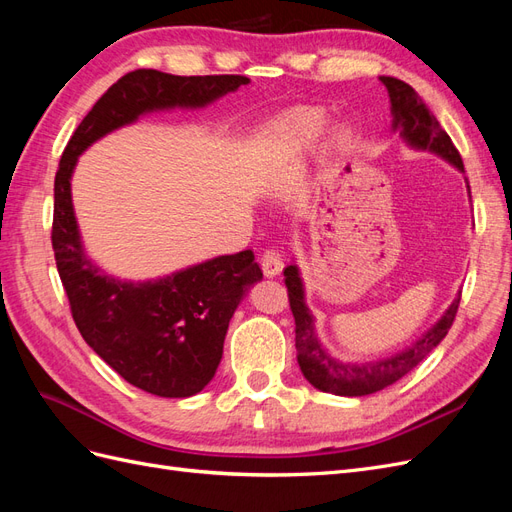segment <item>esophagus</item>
<instances>
[{
  "label": "esophagus",
  "instance_id": "34e87169",
  "mask_svg": "<svg viewBox=\"0 0 512 512\" xmlns=\"http://www.w3.org/2000/svg\"><path fill=\"white\" fill-rule=\"evenodd\" d=\"M260 267H262V273H265L267 277H275V275L282 273L284 260H282L280 252L271 250V252H265V256L260 258Z\"/></svg>",
  "mask_w": 512,
  "mask_h": 512
}]
</instances>
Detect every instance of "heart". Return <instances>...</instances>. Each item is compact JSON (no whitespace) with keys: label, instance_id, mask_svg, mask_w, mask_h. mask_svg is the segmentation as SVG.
I'll return each instance as SVG.
<instances>
[{"label":"heart","instance_id":"b5f03b06","mask_svg":"<svg viewBox=\"0 0 512 512\" xmlns=\"http://www.w3.org/2000/svg\"><path fill=\"white\" fill-rule=\"evenodd\" d=\"M322 126V119L314 113H303V115H297L292 117L286 126L280 128V132H277V136H280V143L286 147V149H292V151H299L303 147H307L309 143L314 141V136L318 134Z\"/></svg>","mask_w":512,"mask_h":512}]
</instances>
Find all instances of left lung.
Listing matches in <instances>:
<instances>
[{"instance_id": "obj_1", "label": "left lung", "mask_w": 512, "mask_h": 512, "mask_svg": "<svg viewBox=\"0 0 512 512\" xmlns=\"http://www.w3.org/2000/svg\"><path fill=\"white\" fill-rule=\"evenodd\" d=\"M380 81L386 87V91H389L393 132H399V136L404 138V143L408 147L436 153V156H440L448 164H453L463 173V162L451 141V136L440 128L438 119L431 115L421 96H418L408 83L393 79V76H380ZM284 277L288 286V299L294 324H297V329H294V346H297V361L303 376L314 389L342 397H363L378 393L386 389V386L395 384L399 378L410 374V371L446 337L455 320L461 299L459 294V297L448 305L442 318L408 348L389 356H382L378 361L346 363L335 359V356L322 346L316 333V318L309 312V307L305 303L303 280L299 267L294 265V262L284 269Z\"/></svg>"}]
</instances>
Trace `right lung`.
Masks as SVG:
<instances>
[{"label":"right lung","instance_id":"1","mask_svg":"<svg viewBox=\"0 0 512 512\" xmlns=\"http://www.w3.org/2000/svg\"><path fill=\"white\" fill-rule=\"evenodd\" d=\"M239 74L175 76L134 70L108 87L74 130L55 175L53 252L72 318L89 348L151 395L192 397L215 376L228 322L262 280L254 252L218 256L158 280H119L85 252L72 205L81 153L138 117L170 108H203L247 85Z\"/></svg>","mask_w":512,"mask_h":512}]
</instances>
